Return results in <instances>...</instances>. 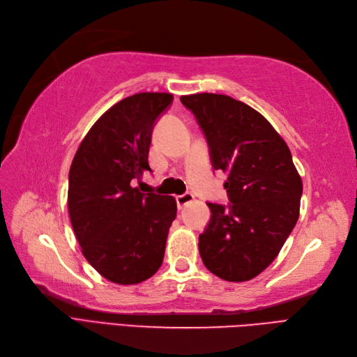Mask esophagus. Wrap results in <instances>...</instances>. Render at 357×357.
<instances>
[{"label":"esophagus","mask_w":357,"mask_h":357,"mask_svg":"<svg viewBox=\"0 0 357 357\" xmlns=\"http://www.w3.org/2000/svg\"><path fill=\"white\" fill-rule=\"evenodd\" d=\"M192 200H194V195H192L191 192H185V194H182V195H178V197H176L178 208L182 209L183 206H187V204L191 203Z\"/></svg>","instance_id":"1"}]
</instances>
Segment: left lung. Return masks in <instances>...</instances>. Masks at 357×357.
Here are the masks:
<instances>
[{
	"label": "left lung",
	"mask_w": 357,
	"mask_h": 357,
	"mask_svg": "<svg viewBox=\"0 0 357 357\" xmlns=\"http://www.w3.org/2000/svg\"><path fill=\"white\" fill-rule=\"evenodd\" d=\"M209 145L212 166L227 174L228 206L208 203L199 236L203 264L228 282L257 278L279 255L300 216L303 181L282 136L258 111L227 95L181 96Z\"/></svg>",
	"instance_id": "obj_1"
}]
</instances>
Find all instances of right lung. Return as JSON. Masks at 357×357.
<instances>
[{"label":"right lung","instance_id":"add662e5","mask_svg":"<svg viewBox=\"0 0 357 357\" xmlns=\"http://www.w3.org/2000/svg\"><path fill=\"white\" fill-rule=\"evenodd\" d=\"M172 100L170 93L145 91L117 102L91 126L73 160L68 211L74 233L90 266L112 283H141L163 262L176 202L133 183L151 172L153 129Z\"/></svg>","mask_w":357,"mask_h":357}]
</instances>
